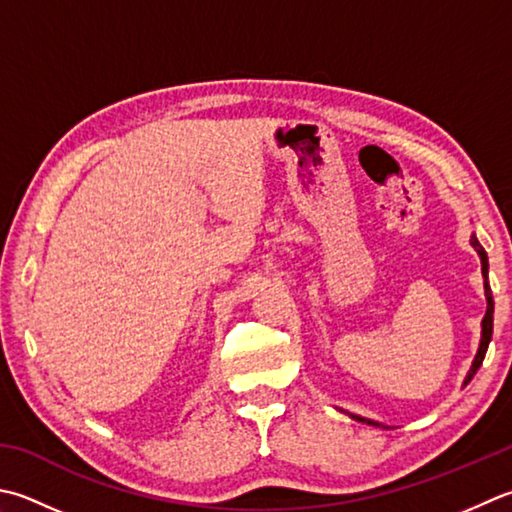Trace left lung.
<instances>
[{"instance_id":"1","label":"left lung","mask_w":512,"mask_h":512,"mask_svg":"<svg viewBox=\"0 0 512 512\" xmlns=\"http://www.w3.org/2000/svg\"><path fill=\"white\" fill-rule=\"evenodd\" d=\"M470 244L475 246V250L479 253V257H482V275H484V279H486V284H484V286H486V302H488V308H486V315H484V322H482V342H479V350H477V355H475V362H473V366H470V373H468V377H466L464 386L470 382V379L475 377V373L479 370V366H482V362H484V355H486V350H488L490 337H493V313H495L493 293H490V286H488V255H486L484 246L477 242V237L470 239ZM350 417L357 419V422H366V424L379 426V424L370 422V419H364V417H357V415H350Z\"/></svg>"}]
</instances>
